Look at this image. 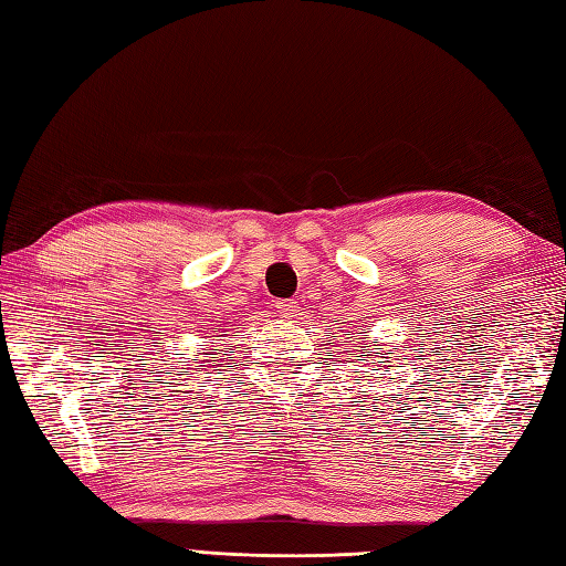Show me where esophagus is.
<instances>
[{
  "label": "esophagus",
  "instance_id": "obj_1",
  "mask_svg": "<svg viewBox=\"0 0 566 566\" xmlns=\"http://www.w3.org/2000/svg\"><path fill=\"white\" fill-rule=\"evenodd\" d=\"M275 310H279V315L285 319H295L300 315V305L295 300H279V303H275Z\"/></svg>",
  "mask_w": 566,
  "mask_h": 566
}]
</instances>
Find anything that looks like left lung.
I'll return each instance as SVG.
<instances>
[{
    "instance_id": "1",
    "label": "left lung",
    "mask_w": 566,
    "mask_h": 566,
    "mask_svg": "<svg viewBox=\"0 0 566 566\" xmlns=\"http://www.w3.org/2000/svg\"><path fill=\"white\" fill-rule=\"evenodd\" d=\"M376 354H378V352H371V354H366V349H361V356H364V361H366V359H376ZM378 364H384V361H378Z\"/></svg>"
}]
</instances>
